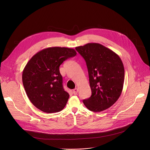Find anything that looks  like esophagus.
Instances as JSON below:
<instances>
[{
    "instance_id": "obj_1",
    "label": "esophagus",
    "mask_w": 150,
    "mask_h": 150,
    "mask_svg": "<svg viewBox=\"0 0 150 150\" xmlns=\"http://www.w3.org/2000/svg\"><path fill=\"white\" fill-rule=\"evenodd\" d=\"M77 92H78V89H77V88H76L75 89H74L73 90V94L74 95H77Z\"/></svg>"
}]
</instances>
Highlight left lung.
<instances>
[{
  "mask_svg": "<svg viewBox=\"0 0 150 150\" xmlns=\"http://www.w3.org/2000/svg\"><path fill=\"white\" fill-rule=\"evenodd\" d=\"M76 50L86 61L92 92L83 103L92 111L105 110L117 102L122 93L123 63L116 53L99 43H88Z\"/></svg>",
  "mask_w": 150,
  "mask_h": 150,
  "instance_id": "1",
  "label": "left lung"
}]
</instances>
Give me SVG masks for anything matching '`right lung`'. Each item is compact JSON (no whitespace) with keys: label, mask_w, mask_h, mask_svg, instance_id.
Wrapping results in <instances>:
<instances>
[{"label":"right lung","mask_w":150,"mask_h":150,"mask_svg":"<svg viewBox=\"0 0 150 150\" xmlns=\"http://www.w3.org/2000/svg\"><path fill=\"white\" fill-rule=\"evenodd\" d=\"M76 54L73 48L48 47L28 61L22 72V83L29 99L35 107L47 113L64 109L69 94L64 89L59 66Z\"/></svg>","instance_id":"1"}]
</instances>
